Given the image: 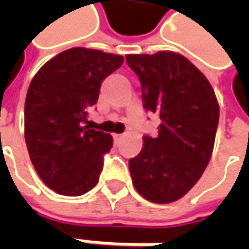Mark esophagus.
Returning a JSON list of instances; mask_svg holds the SVG:
<instances>
[{
    "mask_svg": "<svg viewBox=\"0 0 249 249\" xmlns=\"http://www.w3.org/2000/svg\"><path fill=\"white\" fill-rule=\"evenodd\" d=\"M122 134H113V140H115V142H119L120 140H122Z\"/></svg>",
    "mask_w": 249,
    "mask_h": 249,
    "instance_id": "obj_1",
    "label": "esophagus"
}]
</instances>
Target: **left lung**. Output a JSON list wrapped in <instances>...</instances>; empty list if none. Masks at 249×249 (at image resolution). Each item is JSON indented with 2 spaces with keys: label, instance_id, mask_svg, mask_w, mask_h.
Here are the masks:
<instances>
[{
  "label": "left lung",
  "instance_id": "1",
  "mask_svg": "<svg viewBox=\"0 0 249 249\" xmlns=\"http://www.w3.org/2000/svg\"><path fill=\"white\" fill-rule=\"evenodd\" d=\"M139 76L144 108L158 113V136L129 160L133 186L155 204L175 202L201 178L212 157L219 104L204 73L172 51L126 55Z\"/></svg>",
  "mask_w": 249,
  "mask_h": 249
}]
</instances>
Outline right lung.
<instances>
[{
  "label": "right lung",
  "mask_w": 249,
  "mask_h": 249,
  "mask_svg": "<svg viewBox=\"0 0 249 249\" xmlns=\"http://www.w3.org/2000/svg\"><path fill=\"white\" fill-rule=\"evenodd\" d=\"M124 58L74 47L44 63L24 102V140L37 175L55 193L77 196L98 183L113 139L84 126L102 80Z\"/></svg>",
  "instance_id": "1"
}]
</instances>
